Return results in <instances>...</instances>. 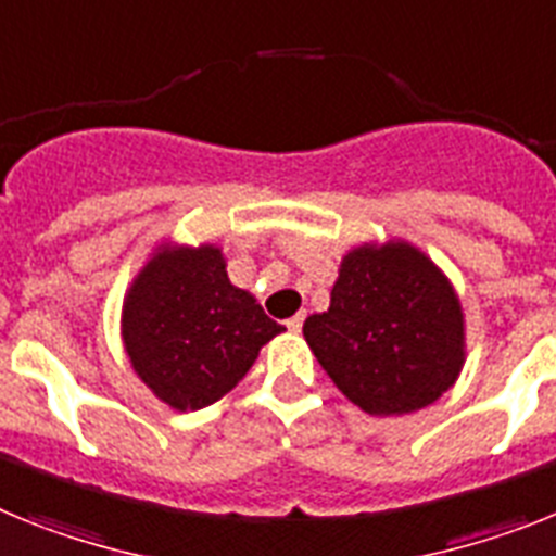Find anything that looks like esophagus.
I'll use <instances>...</instances> for the list:
<instances>
[{
  "mask_svg": "<svg viewBox=\"0 0 556 556\" xmlns=\"http://www.w3.org/2000/svg\"><path fill=\"white\" fill-rule=\"evenodd\" d=\"M302 325H305V313H299V316H293V318H288V321H285V327H288L291 332L302 330Z\"/></svg>",
  "mask_w": 556,
  "mask_h": 556,
  "instance_id": "esophagus-1",
  "label": "esophagus"
}]
</instances>
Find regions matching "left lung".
Masks as SVG:
<instances>
[{
  "instance_id": "obj_1",
  "label": "left lung",
  "mask_w": 556,
  "mask_h": 556,
  "mask_svg": "<svg viewBox=\"0 0 556 556\" xmlns=\"http://www.w3.org/2000/svg\"><path fill=\"white\" fill-rule=\"evenodd\" d=\"M305 341L332 383L366 414L431 405L465 364V318L445 274L408 243L361 245L341 263L330 311Z\"/></svg>"
}]
</instances>
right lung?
I'll return each instance as SVG.
<instances>
[{
    "instance_id": "1",
    "label": "right lung",
    "mask_w": 556,
    "mask_h": 556,
    "mask_svg": "<svg viewBox=\"0 0 556 556\" xmlns=\"http://www.w3.org/2000/svg\"><path fill=\"white\" fill-rule=\"evenodd\" d=\"M285 327L226 277L220 249H162L134 279L123 341L144 386L178 412L231 392Z\"/></svg>"
}]
</instances>
